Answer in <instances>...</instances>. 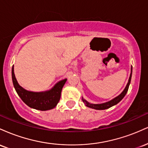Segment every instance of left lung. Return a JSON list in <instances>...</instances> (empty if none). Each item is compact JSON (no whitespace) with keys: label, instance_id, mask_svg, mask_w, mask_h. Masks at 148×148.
I'll use <instances>...</instances> for the list:
<instances>
[{"label":"left lung","instance_id":"1","mask_svg":"<svg viewBox=\"0 0 148 148\" xmlns=\"http://www.w3.org/2000/svg\"><path fill=\"white\" fill-rule=\"evenodd\" d=\"M132 74V72H131L130 79H129V81H128V83H127V85L126 87H125V90H124L123 92H122L120 95H118L117 97L114 98L113 99L108 101V102L103 103H100V104H93V103H90L88 102V101H86V100H85L84 98H82L83 101H84V103L86 104V106L89 107V108H94V109H96V110H104V109H107V108H111V106H114V105L117 104V103L120 102V101L123 99L124 97L125 96V95L127 94V91H128V89H129V86H130V84L131 82Z\"/></svg>","mask_w":148,"mask_h":148}]
</instances>
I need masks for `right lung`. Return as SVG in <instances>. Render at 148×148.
<instances>
[{
	"label": "right lung",
	"mask_w": 148,
	"mask_h": 148,
	"mask_svg": "<svg viewBox=\"0 0 148 148\" xmlns=\"http://www.w3.org/2000/svg\"><path fill=\"white\" fill-rule=\"evenodd\" d=\"M12 78L15 90L22 101L30 108L40 111H47L56 106L60 100L62 87L67 81V79L59 81L49 91L34 92L23 89L18 85L15 78L13 67L12 69Z\"/></svg>",
	"instance_id": "obj_1"
}]
</instances>
